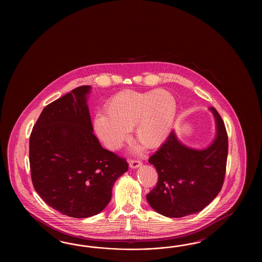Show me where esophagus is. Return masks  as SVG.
I'll return each mask as SVG.
<instances>
[{"label": "esophagus", "instance_id": "34e87169", "mask_svg": "<svg viewBox=\"0 0 262 262\" xmlns=\"http://www.w3.org/2000/svg\"><path fill=\"white\" fill-rule=\"evenodd\" d=\"M142 165L141 161L137 160V159H133V160H129V167L133 168V169H136L138 167H140Z\"/></svg>", "mask_w": 262, "mask_h": 262}]
</instances>
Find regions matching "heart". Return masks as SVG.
<instances>
[{"mask_svg":"<svg viewBox=\"0 0 262 262\" xmlns=\"http://www.w3.org/2000/svg\"><path fill=\"white\" fill-rule=\"evenodd\" d=\"M107 113H97L94 130L111 150L118 149L135 127V139L147 149L159 147L170 135L177 115L174 96L162 89L124 90L113 96Z\"/></svg>","mask_w":262,"mask_h":262,"instance_id":"obj_1","label":"heart"}]
</instances>
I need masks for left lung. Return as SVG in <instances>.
Masks as SVG:
<instances>
[{
    "mask_svg": "<svg viewBox=\"0 0 262 262\" xmlns=\"http://www.w3.org/2000/svg\"><path fill=\"white\" fill-rule=\"evenodd\" d=\"M213 114L216 135L205 149L181 142L174 130L167 137L149 163L159 173L157 186L147 195L154 210L170 218L194 214L208 206L222 188L228 158V135L220 114Z\"/></svg>",
    "mask_w": 262,
    "mask_h": 262,
    "instance_id": "left-lung-1",
    "label": "left lung"
}]
</instances>
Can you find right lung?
I'll use <instances>...</instances> for the list:
<instances>
[{"instance_id":"obj_1","label":"right lung","mask_w":262,"mask_h":262,"mask_svg":"<svg viewBox=\"0 0 262 262\" xmlns=\"http://www.w3.org/2000/svg\"><path fill=\"white\" fill-rule=\"evenodd\" d=\"M91 88H75L48 104L30 137L34 189L48 206L73 218L103 210L113 184L128 168L93 134L88 105Z\"/></svg>"}]
</instances>
